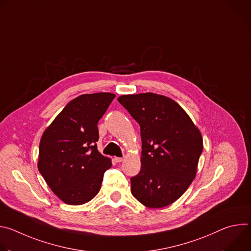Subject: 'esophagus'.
Wrapping results in <instances>:
<instances>
[{"instance_id":"1","label":"esophagus","mask_w":251,"mask_h":251,"mask_svg":"<svg viewBox=\"0 0 251 251\" xmlns=\"http://www.w3.org/2000/svg\"><path fill=\"white\" fill-rule=\"evenodd\" d=\"M114 161H115L116 163H121V162H123V158H117V157H115V158H114Z\"/></svg>"}]
</instances>
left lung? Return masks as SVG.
I'll return each instance as SVG.
<instances>
[{
	"mask_svg": "<svg viewBox=\"0 0 251 251\" xmlns=\"http://www.w3.org/2000/svg\"><path fill=\"white\" fill-rule=\"evenodd\" d=\"M117 100L141 129L142 166L131 177V193L147 207L167 206L181 198L196 177L203 148L201 131L167 96L147 92Z\"/></svg>",
	"mask_w": 251,
	"mask_h": 251,
	"instance_id": "8db88e82",
	"label": "left lung"
}]
</instances>
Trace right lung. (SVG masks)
Returning <instances> with one entry per match:
<instances>
[{
	"mask_svg": "<svg viewBox=\"0 0 251 251\" xmlns=\"http://www.w3.org/2000/svg\"><path fill=\"white\" fill-rule=\"evenodd\" d=\"M115 94H82L71 100L45 130L38 168L45 181L66 204L79 205L100 191L111 159L97 150V123Z\"/></svg>",
	"mask_w": 251,
	"mask_h": 251,
	"instance_id": "right-lung-1",
	"label": "right lung"
}]
</instances>
